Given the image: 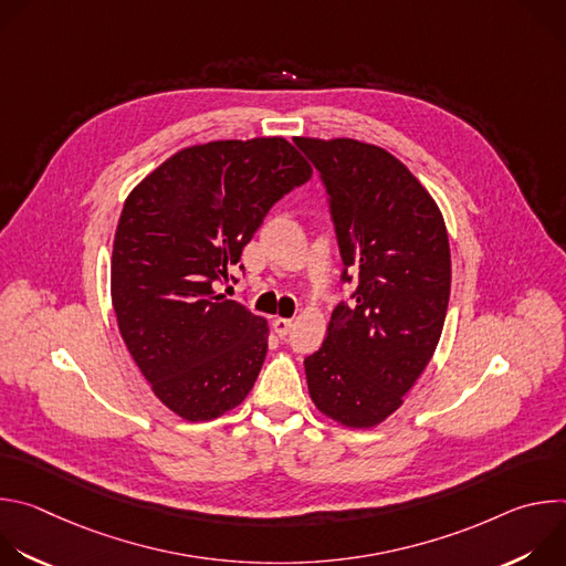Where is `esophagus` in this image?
<instances>
[{
    "mask_svg": "<svg viewBox=\"0 0 566 566\" xmlns=\"http://www.w3.org/2000/svg\"><path fill=\"white\" fill-rule=\"evenodd\" d=\"M273 327H275V334H277L280 338H286V336L291 334V329H293V319H289V317H275V319H273Z\"/></svg>",
    "mask_w": 566,
    "mask_h": 566,
    "instance_id": "obj_1",
    "label": "esophagus"
}]
</instances>
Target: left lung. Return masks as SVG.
I'll return each instance as SVG.
<instances>
[{
	"mask_svg": "<svg viewBox=\"0 0 566 566\" xmlns=\"http://www.w3.org/2000/svg\"><path fill=\"white\" fill-rule=\"evenodd\" d=\"M327 190L349 300L327 338L304 358L315 408L371 428L400 408L441 338L450 300L443 217L389 151L354 138H297Z\"/></svg>",
	"mask_w": 566,
	"mask_h": 566,
	"instance_id": "8db88e82",
	"label": "left lung"
}]
</instances>
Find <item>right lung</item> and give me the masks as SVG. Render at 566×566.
<instances>
[{"mask_svg":"<svg viewBox=\"0 0 566 566\" xmlns=\"http://www.w3.org/2000/svg\"><path fill=\"white\" fill-rule=\"evenodd\" d=\"M284 138L212 140L181 149L125 201L112 258L120 336L158 400L212 421L253 389L266 319L217 286L269 210L311 179Z\"/></svg>","mask_w":566,"mask_h":566,"instance_id":"1","label":"right lung"}]
</instances>
